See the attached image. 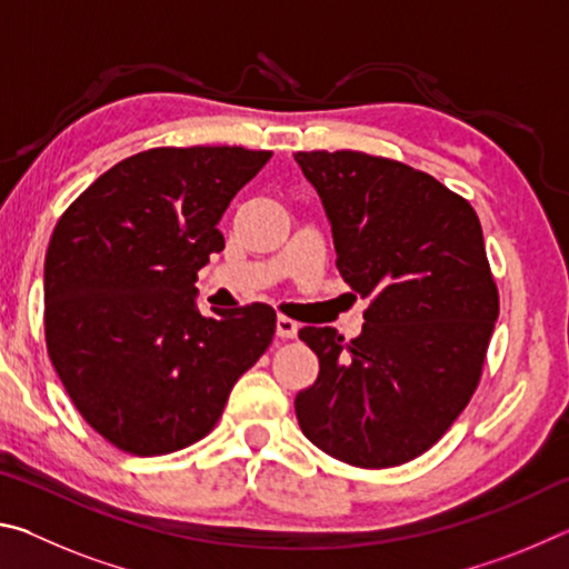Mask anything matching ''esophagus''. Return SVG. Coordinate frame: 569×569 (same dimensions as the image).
Listing matches in <instances>:
<instances>
[{
  "mask_svg": "<svg viewBox=\"0 0 569 569\" xmlns=\"http://www.w3.org/2000/svg\"><path fill=\"white\" fill-rule=\"evenodd\" d=\"M301 326H298L293 319H288V316H278L276 321V333L281 336V339H296V333Z\"/></svg>",
  "mask_w": 569,
  "mask_h": 569,
  "instance_id": "esophagus-1",
  "label": "esophagus"
}]
</instances>
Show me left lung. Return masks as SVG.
Returning a JSON list of instances; mask_svg holds the SVG:
<instances>
[{
    "mask_svg": "<svg viewBox=\"0 0 569 569\" xmlns=\"http://www.w3.org/2000/svg\"><path fill=\"white\" fill-rule=\"evenodd\" d=\"M293 158L331 220L336 268L369 298L351 341L329 326L298 331L321 366L296 397L298 423L351 467L403 465L445 437L481 379L499 293L479 218L399 160L356 150Z\"/></svg>",
    "mask_w": 569,
    "mask_h": 569,
    "instance_id": "1",
    "label": "left lung"
}]
</instances>
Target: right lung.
Listing matches in <instances>:
<instances>
[{
	"label": "right lung",
	"mask_w": 569,
	"mask_h": 569,
	"mask_svg": "<svg viewBox=\"0 0 569 569\" xmlns=\"http://www.w3.org/2000/svg\"><path fill=\"white\" fill-rule=\"evenodd\" d=\"M273 152L152 148L112 166L64 210L44 256V341L82 419L128 455L196 445L266 353V303L196 306L226 248L218 220Z\"/></svg>",
	"instance_id": "right-lung-1"
}]
</instances>
